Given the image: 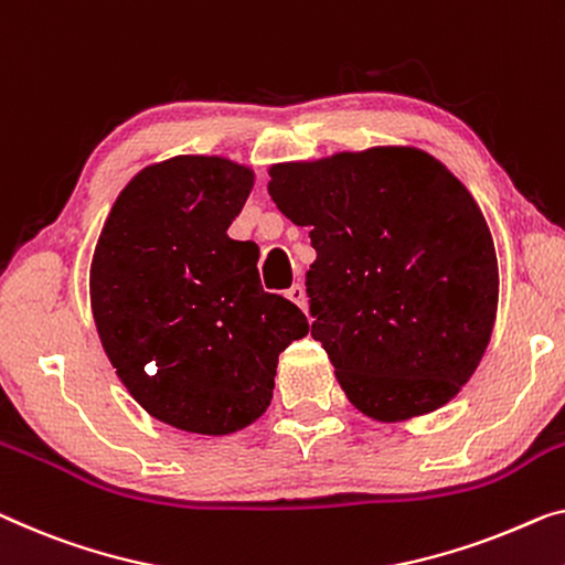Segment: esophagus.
<instances>
[{"instance_id": "obj_1", "label": "esophagus", "mask_w": 565, "mask_h": 565, "mask_svg": "<svg viewBox=\"0 0 565 565\" xmlns=\"http://www.w3.org/2000/svg\"><path fill=\"white\" fill-rule=\"evenodd\" d=\"M286 299L294 301V305L305 309V307H307V294H305V286H301V284H294L291 289H286Z\"/></svg>"}]
</instances>
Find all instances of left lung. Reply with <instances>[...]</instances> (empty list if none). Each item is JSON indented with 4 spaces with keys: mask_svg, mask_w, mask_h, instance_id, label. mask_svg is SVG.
Instances as JSON below:
<instances>
[{
    "mask_svg": "<svg viewBox=\"0 0 565 565\" xmlns=\"http://www.w3.org/2000/svg\"><path fill=\"white\" fill-rule=\"evenodd\" d=\"M268 192L309 225L311 337L352 406L403 420L449 403L484 355L500 291L465 184L426 151L375 147L276 164Z\"/></svg>",
    "mask_w": 565,
    "mask_h": 565,
    "instance_id": "left-lung-1",
    "label": "left lung"
}]
</instances>
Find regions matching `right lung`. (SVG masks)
Instances as JSON below:
<instances>
[{
	"mask_svg": "<svg viewBox=\"0 0 565 565\" xmlns=\"http://www.w3.org/2000/svg\"><path fill=\"white\" fill-rule=\"evenodd\" d=\"M254 172L223 157H174L116 198L90 264V307L116 375L157 420L205 436L254 424L276 363L309 332L268 294L258 246L228 238Z\"/></svg>",
	"mask_w": 565,
	"mask_h": 565,
	"instance_id": "right-lung-1",
	"label": "right lung"
}]
</instances>
